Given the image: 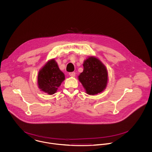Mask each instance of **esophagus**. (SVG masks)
Returning a JSON list of instances; mask_svg holds the SVG:
<instances>
[{
  "label": "esophagus",
  "instance_id": "esophagus-1",
  "mask_svg": "<svg viewBox=\"0 0 152 152\" xmlns=\"http://www.w3.org/2000/svg\"><path fill=\"white\" fill-rule=\"evenodd\" d=\"M69 75L70 77H74L75 76V72H69Z\"/></svg>",
  "mask_w": 152,
  "mask_h": 152
}]
</instances>
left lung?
Segmentation results:
<instances>
[{
    "label": "left lung",
    "mask_w": 152,
    "mask_h": 152,
    "mask_svg": "<svg viewBox=\"0 0 152 152\" xmlns=\"http://www.w3.org/2000/svg\"><path fill=\"white\" fill-rule=\"evenodd\" d=\"M84 70L78 80L86 93L94 95L102 92L108 84V71L105 65L96 57L89 56L84 61Z\"/></svg>",
    "instance_id": "obj_1"
}]
</instances>
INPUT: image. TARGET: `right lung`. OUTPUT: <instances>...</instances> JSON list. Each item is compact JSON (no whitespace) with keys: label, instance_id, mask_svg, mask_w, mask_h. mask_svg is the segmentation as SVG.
Returning <instances> with one entry per match:
<instances>
[{"label":"right lung","instance_id":"add662e5","mask_svg":"<svg viewBox=\"0 0 152 152\" xmlns=\"http://www.w3.org/2000/svg\"><path fill=\"white\" fill-rule=\"evenodd\" d=\"M64 80V74L60 69L54 59L48 61L39 71L37 76L39 89L48 95L55 94Z\"/></svg>","mask_w":152,"mask_h":152}]
</instances>
